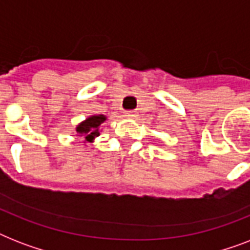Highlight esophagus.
Segmentation results:
<instances>
[{"label":"esophagus","instance_id":"34e87169","mask_svg":"<svg viewBox=\"0 0 250 250\" xmlns=\"http://www.w3.org/2000/svg\"><path fill=\"white\" fill-rule=\"evenodd\" d=\"M125 115L127 118H136L137 117V113L135 111V110H127L125 113Z\"/></svg>","mask_w":250,"mask_h":250}]
</instances>
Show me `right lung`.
I'll return each instance as SVG.
<instances>
[{"label": "right lung", "instance_id": "add662e5", "mask_svg": "<svg viewBox=\"0 0 250 250\" xmlns=\"http://www.w3.org/2000/svg\"><path fill=\"white\" fill-rule=\"evenodd\" d=\"M106 121L105 115H92L84 122H82L78 127H76V132L79 133L80 136L84 137V141H93L94 137L100 135L98 132V127L101 123Z\"/></svg>", "mask_w": 250, "mask_h": 250}]
</instances>
